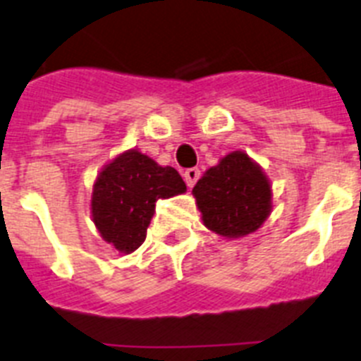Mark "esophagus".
<instances>
[{
  "instance_id": "34e87169",
  "label": "esophagus",
  "mask_w": 361,
  "mask_h": 361,
  "mask_svg": "<svg viewBox=\"0 0 361 361\" xmlns=\"http://www.w3.org/2000/svg\"><path fill=\"white\" fill-rule=\"evenodd\" d=\"M200 174H202V172H200V169H196V167L187 169V171L183 172L185 183L189 185V187H194V183H196V181L200 180Z\"/></svg>"
}]
</instances>
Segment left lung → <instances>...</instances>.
I'll return each instance as SVG.
<instances>
[{
	"label": "left lung",
	"mask_w": 361,
	"mask_h": 361,
	"mask_svg": "<svg viewBox=\"0 0 361 361\" xmlns=\"http://www.w3.org/2000/svg\"><path fill=\"white\" fill-rule=\"evenodd\" d=\"M203 225L225 238L255 233L272 209L271 181L258 163L234 150L219 159L194 185Z\"/></svg>",
	"instance_id": "1"
}]
</instances>
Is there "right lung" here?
<instances>
[{"instance_id": "add662e5", "label": "right lung", "mask_w": 361, "mask_h": 361, "mask_svg": "<svg viewBox=\"0 0 361 361\" xmlns=\"http://www.w3.org/2000/svg\"><path fill=\"white\" fill-rule=\"evenodd\" d=\"M187 190L176 169L130 149L102 169L92 187L90 211L103 240L130 255L142 245L158 200Z\"/></svg>"}]
</instances>
